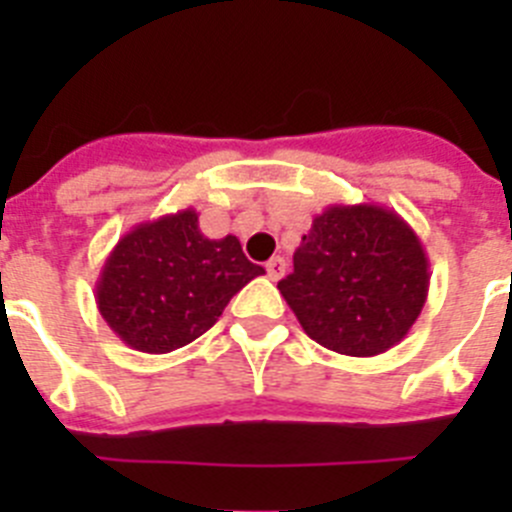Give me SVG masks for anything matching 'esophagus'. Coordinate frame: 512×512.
<instances>
[{"label": "esophagus", "mask_w": 512, "mask_h": 512, "mask_svg": "<svg viewBox=\"0 0 512 512\" xmlns=\"http://www.w3.org/2000/svg\"><path fill=\"white\" fill-rule=\"evenodd\" d=\"M284 271H287V261H284L282 256H274V259L266 261V274H269L271 282H277V279H282Z\"/></svg>", "instance_id": "1"}]
</instances>
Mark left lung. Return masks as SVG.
Listing matches in <instances>:
<instances>
[{"label":"left lung","instance_id":"1","mask_svg":"<svg viewBox=\"0 0 512 512\" xmlns=\"http://www.w3.org/2000/svg\"><path fill=\"white\" fill-rule=\"evenodd\" d=\"M428 269L418 233L395 210L330 205L312 217L279 292L312 341L336 354L377 356L418 320Z\"/></svg>","mask_w":512,"mask_h":512}]
</instances>
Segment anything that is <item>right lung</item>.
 <instances>
[{
	"mask_svg": "<svg viewBox=\"0 0 512 512\" xmlns=\"http://www.w3.org/2000/svg\"><path fill=\"white\" fill-rule=\"evenodd\" d=\"M266 274L235 235L210 241L187 207L135 225L99 271V315L122 343L169 354L210 330L235 292Z\"/></svg>",
	"mask_w": 512,
	"mask_h": 512,
	"instance_id": "obj_1",
	"label": "right lung"
}]
</instances>
